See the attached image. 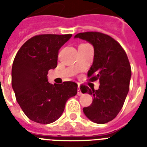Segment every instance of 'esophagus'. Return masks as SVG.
Here are the masks:
<instances>
[{
    "mask_svg": "<svg viewBox=\"0 0 147 147\" xmlns=\"http://www.w3.org/2000/svg\"><path fill=\"white\" fill-rule=\"evenodd\" d=\"M77 94L79 96H81L83 94V93L81 91V90H80V86H78V90H77Z\"/></svg>",
    "mask_w": 147,
    "mask_h": 147,
    "instance_id": "esophagus-1",
    "label": "esophagus"
}]
</instances>
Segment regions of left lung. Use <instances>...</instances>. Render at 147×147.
I'll list each match as a JSON object with an SVG mask.
<instances>
[{
	"mask_svg": "<svg viewBox=\"0 0 147 147\" xmlns=\"http://www.w3.org/2000/svg\"><path fill=\"white\" fill-rule=\"evenodd\" d=\"M75 38L94 46V61L87 76L91 82L99 80L98 90L81 86L83 94L93 96L92 104L83 108L86 117L96 123L113 120L123 107L129 90L131 70L126 53L113 38L100 32L77 34Z\"/></svg>",
	"mask_w": 147,
	"mask_h": 147,
	"instance_id": "left-lung-1",
	"label": "left lung"
}]
</instances>
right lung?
Instances as JSON below:
<instances>
[{"label":"right lung","mask_w":147,"mask_h":147,"mask_svg":"<svg viewBox=\"0 0 147 147\" xmlns=\"http://www.w3.org/2000/svg\"><path fill=\"white\" fill-rule=\"evenodd\" d=\"M71 34H41L21 46L11 68V86L18 104L30 120L50 123L59 119L68 99L76 95L74 82L51 84L49 70L57 65L58 52Z\"/></svg>","instance_id":"obj_1"}]
</instances>
